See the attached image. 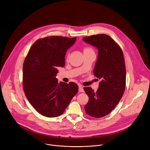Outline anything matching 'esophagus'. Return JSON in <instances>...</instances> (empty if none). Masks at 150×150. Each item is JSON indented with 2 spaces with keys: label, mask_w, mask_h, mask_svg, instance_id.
I'll return each mask as SVG.
<instances>
[{
  "label": "esophagus",
  "mask_w": 150,
  "mask_h": 150,
  "mask_svg": "<svg viewBox=\"0 0 150 150\" xmlns=\"http://www.w3.org/2000/svg\"><path fill=\"white\" fill-rule=\"evenodd\" d=\"M79 91L81 93H83L84 92V89H83V87L82 85H80L79 87Z\"/></svg>",
  "instance_id": "esophagus-1"
}]
</instances>
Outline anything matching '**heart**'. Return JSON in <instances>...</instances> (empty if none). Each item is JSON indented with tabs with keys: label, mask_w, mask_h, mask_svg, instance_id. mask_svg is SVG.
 <instances>
[{
	"label": "heart",
	"mask_w": 150,
	"mask_h": 150,
	"mask_svg": "<svg viewBox=\"0 0 150 150\" xmlns=\"http://www.w3.org/2000/svg\"><path fill=\"white\" fill-rule=\"evenodd\" d=\"M89 50H92L91 49L89 48V47H85L84 49H83V51L85 52V51H89Z\"/></svg>",
	"instance_id": "obj_1"
}]
</instances>
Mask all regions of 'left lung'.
<instances>
[{
	"instance_id": "1",
	"label": "left lung",
	"mask_w": 150,
	"mask_h": 150,
	"mask_svg": "<svg viewBox=\"0 0 150 150\" xmlns=\"http://www.w3.org/2000/svg\"><path fill=\"white\" fill-rule=\"evenodd\" d=\"M83 41L98 50L94 74L100 79L98 88H83L89 97L86 113L94 118L106 116L117 106L125 88L126 68L122 50L110 36L98 34L83 37Z\"/></svg>"
}]
</instances>
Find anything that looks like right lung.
Instances as JSON below:
<instances>
[{
  "label": "right lung",
  "mask_w": 150,
  "mask_h": 150,
  "mask_svg": "<svg viewBox=\"0 0 150 150\" xmlns=\"http://www.w3.org/2000/svg\"><path fill=\"white\" fill-rule=\"evenodd\" d=\"M76 37L51 36L36 41L30 48L23 66V89L31 105L43 116L61 115L77 94L74 82H60L57 68L65 66L67 50Z\"/></svg>",
  "instance_id": "right-lung-1"
}]
</instances>
